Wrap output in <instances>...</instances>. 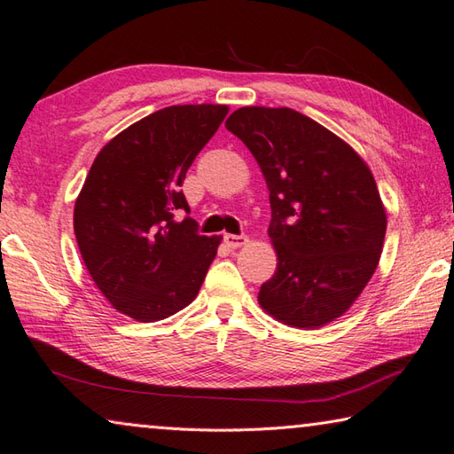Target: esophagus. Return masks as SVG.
<instances>
[{
    "label": "esophagus",
    "mask_w": 454,
    "mask_h": 454,
    "mask_svg": "<svg viewBox=\"0 0 454 454\" xmlns=\"http://www.w3.org/2000/svg\"><path fill=\"white\" fill-rule=\"evenodd\" d=\"M249 242L247 239V236H244V234H224V244L228 246V247H232V249H236V247H242V246H246Z\"/></svg>",
    "instance_id": "obj_1"
}]
</instances>
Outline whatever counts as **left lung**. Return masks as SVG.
Listing matches in <instances>:
<instances>
[{"instance_id": "left-lung-1", "label": "left lung", "mask_w": 454, "mask_h": 454, "mask_svg": "<svg viewBox=\"0 0 454 454\" xmlns=\"http://www.w3.org/2000/svg\"><path fill=\"white\" fill-rule=\"evenodd\" d=\"M226 129L263 171L277 271L259 288L265 312L294 327L340 317L379 265L387 212L349 144L288 107H242Z\"/></svg>"}]
</instances>
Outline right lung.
<instances>
[{
	"instance_id": "right-lung-1",
	"label": "right lung",
	"mask_w": 454,
	"mask_h": 454,
	"mask_svg": "<svg viewBox=\"0 0 454 454\" xmlns=\"http://www.w3.org/2000/svg\"><path fill=\"white\" fill-rule=\"evenodd\" d=\"M228 114L226 105H173L105 146L74 208L80 254L103 296L138 322L195 301L222 236H200L181 185Z\"/></svg>"
}]
</instances>
